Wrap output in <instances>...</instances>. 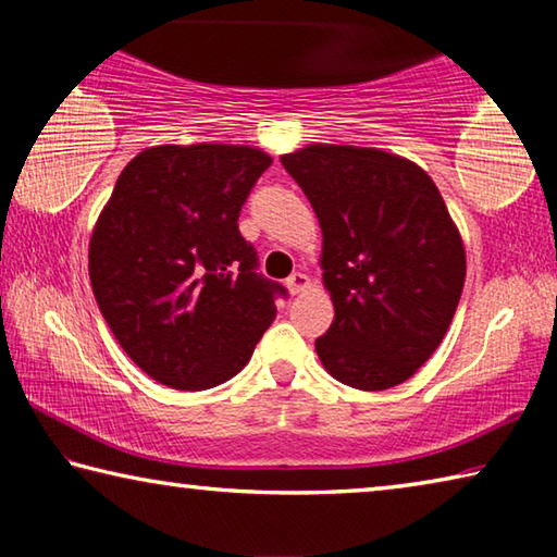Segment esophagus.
<instances>
[{"label": "esophagus", "instance_id": "1", "mask_svg": "<svg viewBox=\"0 0 557 557\" xmlns=\"http://www.w3.org/2000/svg\"><path fill=\"white\" fill-rule=\"evenodd\" d=\"M287 287L292 295H299V292H305L309 287V277L305 275V272H292L287 280Z\"/></svg>", "mask_w": 557, "mask_h": 557}]
</instances>
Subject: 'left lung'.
I'll list each match as a JSON object with an SVG mask.
<instances>
[{
    "mask_svg": "<svg viewBox=\"0 0 557 557\" xmlns=\"http://www.w3.org/2000/svg\"><path fill=\"white\" fill-rule=\"evenodd\" d=\"M322 225L334 322L314 346L358 391L393 388L435 354L465 287V243L437 186L383 149L309 145L280 157Z\"/></svg>",
    "mask_w": 557,
    "mask_h": 557,
    "instance_id": "8db88e82",
    "label": "left lung"
}]
</instances>
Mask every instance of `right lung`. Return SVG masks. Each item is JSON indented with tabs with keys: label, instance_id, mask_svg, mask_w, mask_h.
<instances>
[{
	"label": "right lung",
	"instance_id": "add662e5",
	"mask_svg": "<svg viewBox=\"0 0 557 557\" xmlns=\"http://www.w3.org/2000/svg\"><path fill=\"white\" fill-rule=\"evenodd\" d=\"M272 157L243 145H162L122 169L92 228V295L149 379L206 391L233 379L287 292L238 231Z\"/></svg>",
	"mask_w": 557,
	"mask_h": 557
}]
</instances>
